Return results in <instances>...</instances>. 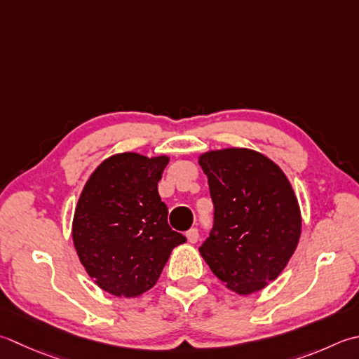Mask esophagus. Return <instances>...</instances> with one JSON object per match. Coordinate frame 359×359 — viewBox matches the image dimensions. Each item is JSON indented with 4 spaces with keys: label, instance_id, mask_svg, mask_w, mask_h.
<instances>
[{
    "label": "esophagus",
    "instance_id": "1",
    "mask_svg": "<svg viewBox=\"0 0 359 359\" xmlns=\"http://www.w3.org/2000/svg\"><path fill=\"white\" fill-rule=\"evenodd\" d=\"M187 240H188V243H191V244L198 243V240H199L198 230H196V229H189V230L187 231Z\"/></svg>",
    "mask_w": 359,
    "mask_h": 359
}]
</instances>
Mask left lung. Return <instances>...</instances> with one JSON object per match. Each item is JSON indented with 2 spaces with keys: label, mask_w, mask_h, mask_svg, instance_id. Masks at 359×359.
<instances>
[{
  "label": "left lung",
  "mask_w": 359,
  "mask_h": 359,
  "mask_svg": "<svg viewBox=\"0 0 359 359\" xmlns=\"http://www.w3.org/2000/svg\"><path fill=\"white\" fill-rule=\"evenodd\" d=\"M199 165L215 205V227L201 255L230 291H262L299 244L297 196L276 161L248 147L202 152Z\"/></svg>",
  "instance_id": "obj_1"
}]
</instances>
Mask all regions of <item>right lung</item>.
Here are the masks:
<instances>
[{"label": "right lung", "instance_id": "1", "mask_svg": "<svg viewBox=\"0 0 359 359\" xmlns=\"http://www.w3.org/2000/svg\"><path fill=\"white\" fill-rule=\"evenodd\" d=\"M168 156L114 154L91 172L74 210L72 235L81 264L116 297H138L157 283L187 238L168 226L158 182Z\"/></svg>", "mask_w": 359, "mask_h": 359}]
</instances>
